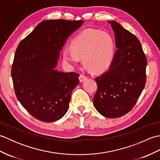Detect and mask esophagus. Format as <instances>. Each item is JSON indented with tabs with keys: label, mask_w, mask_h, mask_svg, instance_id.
I'll return each mask as SVG.
<instances>
[{
	"label": "esophagus",
	"mask_w": 160,
	"mask_h": 160,
	"mask_svg": "<svg viewBox=\"0 0 160 160\" xmlns=\"http://www.w3.org/2000/svg\"><path fill=\"white\" fill-rule=\"evenodd\" d=\"M87 77L84 76V75H82V74L80 75V76H79L80 82H84V81L85 80H87Z\"/></svg>",
	"instance_id": "1"
}]
</instances>
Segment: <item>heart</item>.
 Listing matches in <instances>:
<instances>
[{
  "instance_id": "obj_1",
  "label": "heart",
  "mask_w": 160,
  "mask_h": 160,
  "mask_svg": "<svg viewBox=\"0 0 160 160\" xmlns=\"http://www.w3.org/2000/svg\"><path fill=\"white\" fill-rule=\"evenodd\" d=\"M70 49L62 52L64 61L76 64L80 59L96 73L107 71L113 63L116 45L111 33L97 29H86L76 36L70 42Z\"/></svg>"
}]
</instances>
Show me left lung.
<instances>
[{"label": "left lung", "instance_id": "obj_1", "mask_svg": "<svg viewBox=\"0 0 160 160\" xmlns=\"http://www.w3.org/2000/svg\"><path fill=\"white\" fill-rule=\"evenodd\" d=\"M108 22L118 50L109 69L95 78L98 90L93 102L103 116L116 118L128 113L136 104L147 82V60L136 36L118 22Z\"/></svg>", "mask_w": 160, "mask_h": 160}]
</instances>
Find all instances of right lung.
Returning a JSON list of instances; mask_svg holds the SVG:
<instances>
[{
    "label": "right lung",
    "mask_w": 160,
    "mask_h": 160,
    "mask_svg": "<svg viewBox=\"0 0 160 160\" xmlns=\"http://www.w3.org/2000/svg\"><path fill=\"white\" fill-rule=\"evenodd\" d=\"M83 22L44 20L17 47L12 67L14 91L22 106L37 120L55 122L68 111L79 74L54 68L68 36Z\"/></svg>",
    "instance_id": "right-lung-1"
}]
</instances>
